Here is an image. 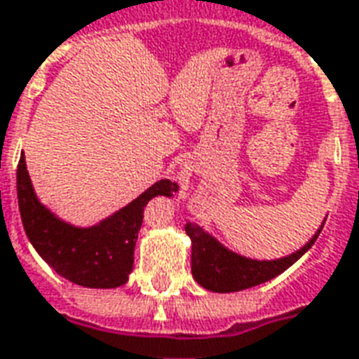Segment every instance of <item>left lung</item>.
<instances>
[{"label": "left lung", "mask_w": 359, "mask_h": 359, "mask_svg": "<svg viewBox=\"0 0 359 359\" xmlns=\"http://www.w3.org/2000/svg\"><path fill=\"white\" fill-rule=\"evenodd\" d=\"M325 224V220H323ZM314 233V238L297 253L278 259V261H253L241 255L228 251L220 245L213 236L203 232V228L188 222L184 230L192 240V276L201 287L215 291V293H233L241 289L261 285L264 281L272 280L281 272H285L291 264L301 259L310 247L318 240L321 228Z\"/></svg>", "instance_id": "8db88e82"}]
</instances>
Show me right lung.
<instances>
[{
	"label": "right lung",
	"mask_w": 359,
	"mask_h": 359,
	"mask_svg": "<svg viewBox=\"0 0 359 359\" xmlns=\"http://www.w3.org/2000/svg\"><path fill=\"white\" fill-rule=\"evenodd\" d=\"M179 187L159 180L118 213L91 228L72 226L39 203L26 161L17 169L18 209L28 240L49 266L76 285L112 289L129 280L144 207L156 196H172Z\"/></svg>",
	"instance_id": "add662e5"
}]
</instances>
